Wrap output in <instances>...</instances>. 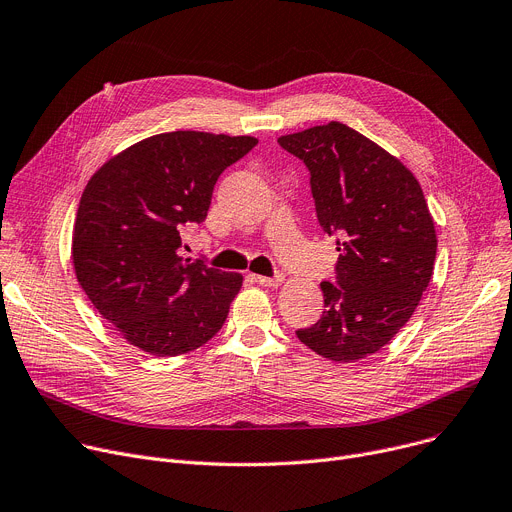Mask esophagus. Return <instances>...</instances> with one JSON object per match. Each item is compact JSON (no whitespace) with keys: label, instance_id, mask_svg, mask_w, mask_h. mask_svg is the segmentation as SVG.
<instances>
[{"label":"esophagus","instance_id":"34e87169","mask_svg":"<svg viewBox=\"0 0 512 512\" xmlns=\"http://www.w3.org/2000/svg\"><path fill=\"white\" fill-rule=\"evenodd\" d=\"M255 282H259L261 286L276 288V286H280V284L284 282V274H276V276H271V278H267V276H255Z\"/></svg>","mask_w":512,"mask_h":512}]
</instances>
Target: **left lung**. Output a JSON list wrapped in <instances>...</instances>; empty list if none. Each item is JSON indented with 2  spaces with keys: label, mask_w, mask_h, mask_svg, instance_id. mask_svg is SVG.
Listing matches in <instances>:
<instances>
[{
  "label": "left lung",
  "mask_w": 512,
  "mask_h": 512,
  "mask_svg": "<svg viewBox=\"0 0 512 512\" xmlns=\"http://www.w3.org/2000/svg\"><path fill=\"white\" fill-rule=\"evenodd\" d=\"M278 144L311 173L317 220L335 236V282H321V319L296 335L323 358L379 352L410 321L426 290L436 232L420 183L395 156L331 121Z\"/></svg>",
  "instance_id": "obj_1"
}]
</instances>
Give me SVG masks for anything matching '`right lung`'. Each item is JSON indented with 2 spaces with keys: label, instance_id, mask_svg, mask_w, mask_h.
Wrapping results in <instances>:
<instances>
[{
  "label": "right lung",
  "instance_id": "1",
  "mask_svg": "<svg viewBox=\"0 0 512 512\" xmlns=\"http://www.w3.org/2000/svg\"><path fill=\"white\" fill-rule=\"evenodd\" d=\"M255 146L251 135L160 133L88 181L72 238L76 276L129 344L179 356L222 329L243 276L183 257L181 236L206 220L218 177Z\"/></svg>",
  "mask_w": 512,
  "mask_h": 512
}]
</instances>
